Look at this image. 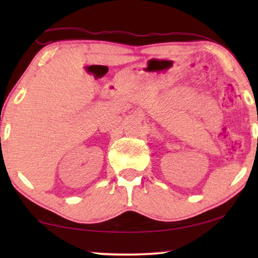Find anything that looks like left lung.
I'll list each match as a JSON object with an SVG mask.
<instances>
[{
    "label": "left lung",
    "mask_w": 258,
    "mask_h": 258,
    "mask_svg": "<svg viewBox=\"0 0 258 258\" xmlns=\"http://www.w3.org/2000/svg\"><path fill=\"white\" fill-rule=\"evenodd\" d=\"M257 143H258V139H257Z\"/></svg>",
    "instance_id": "left-lung-1"
}]
</instances>
